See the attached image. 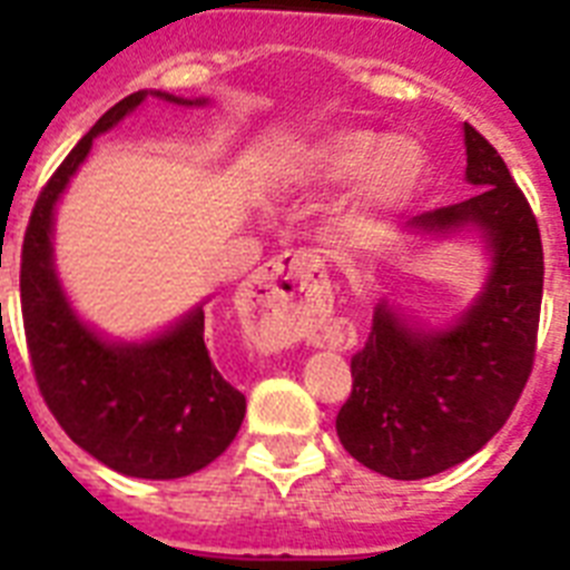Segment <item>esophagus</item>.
<instances>
[{
	"label": "esophagus",
	"instance_id": "1",
	"mask_svg": "<svg viewBox=\"0 0 570 570\" xmlns=\"http://www.w3.org/2000/svg\"><path fill=\"white\" fill-rule=\"evenodd\" d=\"M248 336L259 351L314 340L331 314V291L311 250H291L262 265L245 285Z\"/></svg>",
	"mask_w": 570,
	"mask_h": 570
}]
</instances>
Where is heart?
<instances>
[{"label":"heart","mask_w":570,"mask_h":570,"mask_svg":"<svg viewBox=\"0 0 570 570\" xmlns=\"http://www.w3.org/2000/svg\"><path fill=\"white\" fill-rule=\"evenodd\" d=\"M431 174L428 150L414 136H380L367 128H342L302 145L282 168L285 183L302 190H328L351 183L342 214L374 219L416 203Z\"/></svg>","instance_id":"b5f03b06"}]
</instances>
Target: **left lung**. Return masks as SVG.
<instances>
[{"label":"left lung","instance_id":"8db88e82","mask_svg":"<svg viewBox=\"0 0 570 570\" xmlns=\"http://www.w3.org/2000/svg\"><path fill=\"white\" fill-rule=\"evenodd\" d=\"M465 203L414 216L407 239L473 236L485 279L465 311L425 325L391 299L351 360L354 391L336 416L347 454L391 480H425L491 440L520 400L533 365L542 305V242L525 196L485 136L462 125Z\"/></svg>","mask_w":570,"mask_h":570}]
</instances>
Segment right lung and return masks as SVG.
<instances>
[{"mask_svg": "<svg viewBox=\"0 0 570 570\" xmlns=\"http://www.w3.org/2000/svg\"><path fill=\"white\" fill-rule=\"evenodd\" d=\"M148 97L185 108L208 105V99L165 90H136L116 102L79 139L37 199L24 230L19 288L33 374L65 434L116 473L179 480L223 454L245 420V396L208 356L203 311L208 299L142 340L108 336L73 308L53 256L57 205L94 139L114 130Z\"/></svg>", "mask_w": 570, "mask_h": 570, "instance_id": "add662e5", "label": "right lung"}]
</instances>
